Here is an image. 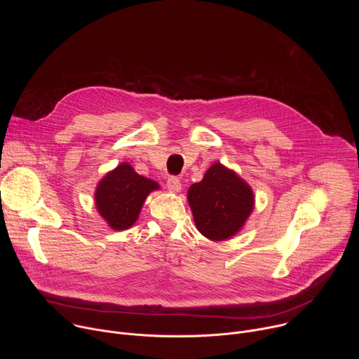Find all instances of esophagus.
<instances>
[{
    "label": "esophagus",
    "instance_id": "esophagus-1",
    "mask_svg": "<svg viewBox=\"0 0 359 359\" xmlns=\"http://www.w3.org/2000/svg\"><path fill=\"white\" fill-rule=\"evenodd\" d=\"M166 186L170 191H179L182 189V183L176 176H169L166 180Z\"/></svg>",
    "mask_w": 359,
    "mask_h": 359
}]
</instances>
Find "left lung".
<instances>
[{"label": "left lung", "mask_w": 359, "mask_h": 359, "mask_svg": "<svg viewBox=\"0 0 359 359\" xmlns=\"http://www.w3.org/2000/svg\"><path fill=\"white\" fill-rule=\"evenodd\" d=\"M187 200L197 230L216 241L234 236L254 206L250 186L220 163H215L201 182L190 186Z\"/></svg>", "instance_id": "8db88e82"}]
</instances>
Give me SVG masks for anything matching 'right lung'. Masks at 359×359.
Here are the masks:
<instances>
[{
  "label": "right lung",
  "mask_w": 359,
  "mask_h": 359,
  "mask_svg": "<svg viewBox=\"0 0 359 359\" xmlns=\"http://www.w3.org/2000/svg\"><path fill=\"white\" fill-rule=\"evenodd\" d=\"M159 184L137 175L128 163L108 173L96 187V209L114 230H125L137 220L146 196Z\"/></svg>",
  "instance_id": "1"
}]
</instances>
